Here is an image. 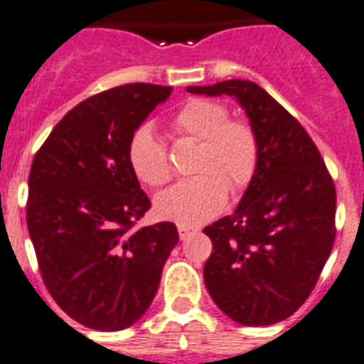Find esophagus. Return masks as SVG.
I'll list each match as a JSON object with an SVG mask.
<instances>
[{
	"mask_svg": "<svg viewBox=\"0 0 364 364\" xmlns=\"http://www.w3.org/2000/svg\"><path fill=\"white\" fill-rule=\"evenodd\" d=\"M177 231H179V237H181V240H185L187 237H191V232H193V229L187 225H177Z\"/></svg>",
	"mask_w": 364,
	"mask_h": 364,
	"instance_id": "34e87169",
	"label": "esophagus"
}]
</instances>
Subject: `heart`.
<instances>
[{
	"instance_id": "b5f03b06",
	"label": "heart",
	"mask_w": 364,
	"mask_h": 364,
	"mask_svg": "<svg viewBox=\"0 0 364 364\" xmlns=\"http://www.w3.org/2000/svg\"><path fill=\"white\" fill-rule=\"evenodd\" d=\"M173 127L202 141L196 164L200 176L179 181L156 198V213L179 225H200L227 204L229 187L238 193L250 185L259 164L256 132L242 120H229V108L219 101L191 99L173 116ZM133 176L149 187L171 179L166 149L151 126H141L127 145Z\"/></svg>"
}]
</instances>
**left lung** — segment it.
Instances as JSON below:
<instances>
[{
  "mask_svg": "<svg viewBox=\"0 0 364 364\" xmlns=\"http://www.w3.org/2000/svg\"><path fill=\"white\" fill-rule=\"evenodd\" d=\"M196 95L235 97L259 143V164L237 210L204 229L212 254L204 282L221 311L269 326L309 298L336 237V188L301 124L257 83L191 85Z\"/></svg>",
  "mask_w": 364,
  "mask_h": 364,
  "instance_id": "1",
  "label": "left lung"
}]
</instances>
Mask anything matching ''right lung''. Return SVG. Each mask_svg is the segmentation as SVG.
<instances>
[{
	"instance_id": "obj_1",
	"label": "right lung",
	"mask_w": 364,
	"mask_h": 364,
	"mask_svg": "<svg viewBox=\"0 0 364 364\" xmlns=\"http://www.w3.org/2000/svg\"><path fill=\"white\" fill-rule=\"evenodd\" d=\"M168 85L127 83L72 108L36 152L26 223L41 279L60 309L116 332L145 315L179 235L170 221L133 229L151 208L127 145Z\"/></svg>"
}]
</instances>
